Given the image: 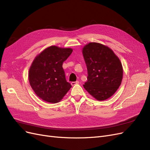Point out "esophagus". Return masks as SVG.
I'll use <instances>...</instances> for the list:
<instances>
[{"mask_svg": "<svg viewBox=\"0 0 150 150\" xmlns=\"http://www.w3.org/2000/svg\"><path fill=\"white\" fill-rule=\"evenodd\" d=\"M79 81H76V82H71V85L72 86H74V85H76V84H79Z\"/></svg>", "mask_w": 150, "mask_h": 150, "instance_id": "1", "label": "esophagus"}]
</instances>
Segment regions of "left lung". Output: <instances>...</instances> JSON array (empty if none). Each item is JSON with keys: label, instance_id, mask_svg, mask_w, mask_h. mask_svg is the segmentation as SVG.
<instances>
[{"label": "left lung", "instance_id": "1", "mask_svg": "<svg viewBox=\"0 0 150 150\" xmlns=\"http://www.w3.org/2000/svg\"><path fill=\"white\" fill-rule=\"evenodd\" d=\"M83 54L88 74L84 88L98 101L110 98L118 89L122 78L119 58L111 49L96 42L86 45Z\"/></svg>", "mask_w": 150, "mask_h": 150}]
</instances>
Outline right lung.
I'll use <instances>...</instances> for the list:
<instances>
[{"instance_id":"add662e5","label":"right lung","mask_w":150,"mask_h":150,"mask_svg":"<svg viewBox=\"0 0 150 150\" xmlns=\"http://www.w3.org/2000/svg\"><path fill=\"white\" fill-rule=\"evenodd\" d=\"M72 52L71 48L51 46L35 58L29 80L35 93L42 100L58 103L71 88L67 82L62 64Z\"/></svg>"}]
</instances>
